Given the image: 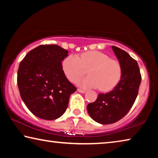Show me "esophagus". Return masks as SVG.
I'll use <instances>...</instances> for the list:
<instances>
[{
	"label": "esophagus",
	"mask_w": 158,
	"mask_h": 158,
	"mask_svg": "<svg viewBox=\"0 0 158 158\" xmlns=\"http://www.w3.org/2000/svg\"><path fill=\"white\" fill-rule=\"evenodd\" d=\"M77 90H78V92L81 93H85V92H86V90H85L81 89H77Z\"/></svg>",
	"instance_id": "esophagus-1"
}]
</instances>
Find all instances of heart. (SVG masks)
<instances>
[{"label":"heart","instance_id":"obj_1","mask_svg":"<svg viewBox=\"0 0 158 158\" xmlns=\"http://www.w3.org/2000/svg\"><path fill=\"white\" fill-rule=\"evenodd\" d=\"M65 77L71 82H75L85 74L89 76L77 81L84 88H98L102 91H108L116 86L121 79L122 68L118 61L111 59L108 55L98 51L82 53L80 56L69 54L62 63Z\"/></svg>","mask_w":158,"mask_h":158}]
</instances>
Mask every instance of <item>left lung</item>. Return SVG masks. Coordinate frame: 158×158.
Returning <instances> with one entry per match:
<instances>
[{
	"mask_svg": "<svg viewBox=\"0 0 158 158\" xmlns=\"http://www.w3.org/2000/svg\"><path fill=\"white\" fill-rule=\"evenodd\" d=\"M112 49L122 68L121 80L114 90L99 94L94 102L87 106L90 116L101 124L114 123L128 113L137 97L141 81L137 60L118 47L112 46Z\"/></svg>",
	"mask_w": 158,
	"mask_h": 158,
	"instance_id": "obj_1",
	"label": "left lung"
}]
</instances>
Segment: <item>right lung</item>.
<instances>
[{"label":"right lung","instance_id":"add662e5","mask_svg":"<svg viewBox=\"0 0 158 158\" xmlns=\"http://www.w3.org/2000/svg\"><path fill=\"white\" fill-rule=\"evenodd\" d=\"M68 52L56 44L30 51L21 61L17 84L21 98L35 116L44 120L60 117L77 88L66 78L62 61Z\"/></svg>","mask_w":158,"mask_h":158}]
</instances>
